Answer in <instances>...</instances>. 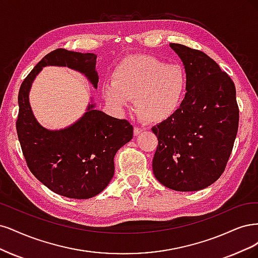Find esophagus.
Instances as JSON below:
<instances>
[{
    "instance_id": "1",
    "label": "esophagus",
    "mask_w": 258,
    "mask_h": 258,
    "mask_svg": "<svg viewBox=\"0 0 258 258\" xmlns=\"http://www.w3.org/2000/svg\"><path fill=\"white\" fill-rule=\"evenodd\" d=\"M145 130L143 128V127H138V126H136L135 128H134V135L135 136H138L140 133H143Z\"/></svg>"
}]
</instances>
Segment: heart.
<instances>
[{
    "label": "heart",
    "mask_w": 258,
    "mask_h": 258,
    "mask_svg": "<svg viewBox=\"0 0 258 258\" xmlns=\"http://www.w3.org/2000/svg\"><path fill=\"white\" fill-rule=\"evenodd\" d=\"M187 90L183 66L168 64L147 54L124 59L104 85L106 102L117 109L127 107L134 98L135 110L149 123H162L178 112Z\"/></svg>",
    "instance_id": "1"
}]
</instances>
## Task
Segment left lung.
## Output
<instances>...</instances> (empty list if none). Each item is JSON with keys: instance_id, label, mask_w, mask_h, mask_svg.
<instances>
[{"instance_id": "left-lung-1", "label": "left lung", "mask_w": 258, "mask_h": 258, "mask_svg": "<svg viewBox=\"0 0 258 258\" xmlns=\"http://www.w3.org/2000/svg\"><path fill=\"white\" fill-rule=\"evenodd\" d=\"M169 46L184 65L187 90L178 112L152 127L159 140L152 168L164 186L193 192L211 185L226 167L238 132L236 88L203 51Z\"/></svg>"}]
</instances>
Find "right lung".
<instances>
[{"mask_svg":"<svg viewBox=\"0 0 258 258\" xmlns=\"http://www.w3.org/2000/svg\"><path fill=\"white\" fill-rule=\"evenodd\" d=\"M95 53L56 49L48 53L23 80L18 94V138L32 173L55 194L75 199L94 197L106 188L114 173L113 159L133 138L126 120L96 109L91 98L87 111L70 126L48 130L35 118L29 94L33 81L46 66L76 71L95 89L98 74Z\"/></svg>","mask_w":258,"mask_h":258,"instance_id":"obj_1","label":"right lung"}]
</instances>
